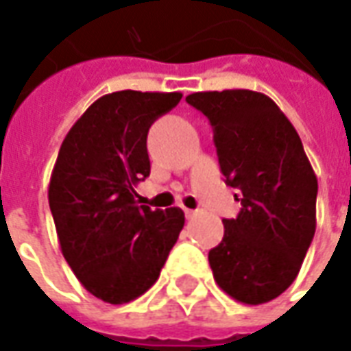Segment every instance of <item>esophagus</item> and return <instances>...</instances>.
Masks as SVG:
<instances>
[{"label":"esophagus","instance_id":"1","mask_svg":"<svg viewBox=\"0 0 351 351\" xmlns=\"http://www.w3.org/2000/svg\"><path fill=\"white\" fill-rule=\"evenodd\" d=\"M184 215H186V218L188 220H192V218L197 217V210H192V209H184Z\"/></svg>","mask_w":351,"mask_h":351}]
</instances>
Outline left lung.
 <instances>
[{"mask_svg": "<svg viewBox=\"0 0 351 351\" xmlns=\"http://www.w3.org/2000/svg\"><path fill=\"white\" fill-rule=\"evenodd\" d=\"M186 102L209 119L220 171L241 192L239 215L222 220L224 237L209 251L215 281L237 302H269L295 281L315 234L317 178L302 141L256 90L192 93Z\"/></svg>", "mask_w": 351, "mask_h": 351, "instance_id": "8db88e82", "label": "left lung"}]
</instances>
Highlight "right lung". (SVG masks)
Masks as SVG:
<instances>
[{"mask_svg":"<svg viewBox=\"0 0 351 351\" xmlns=\"http://www.w3.org/2000/svg\"><path fill=\"white\" fill-rule=\"evenodd\" d=\"M180 93L117 90L95 100L66 134L49 182L60 251L82 285L108 304L131 302L159 278L184 226L178 207L138 205L150 175L152 123Z\"/></svg>","mask_w":351,"mask_h":351,"instance_id":"add662e5","label":"right lung"}]
</instances>
